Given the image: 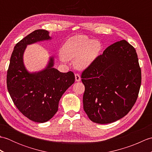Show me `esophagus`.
Returning a JSON list of instances; mask_svg holds the SVG:
<instances>
[{"instance_id":"esophagus-1","label":"esophagus","mask_w":152,"mask_h":152,"mask_svg":"<svg viewBox=\"0 0 152 152\" xmlns=\"http://www.w3.org/2000/svg\"><path fill=\"white\" fill-rule=\"evenodd\" d=\"M75 80L76 82H80V80H81V78H80V76L78 74H75Z\"/></svg>"}]
</instances>
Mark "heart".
Returning <instances> with one entry per match:
<instances>
[{
    "mask_svg": "<svg viewBox=\"0 0 152 152\" xmlns=\"http://www.w3.org/2000/svg\"><path fill=\"white\" fill-rule=\"evenodd\" d=\"M101 50V44L83 35H77L69 38L62 48L60 59L74 61V65L79 69H84L91 64Z\"/></svg>",
    "mask_w": 152,
    "mask_h": 152,
    "instance_id": "1",
    "label": "heart"
}]
</instances>
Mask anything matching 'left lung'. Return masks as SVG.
<instances>
[{
    "mask_svg": "<svg viewBox=\"0 0 152 152\" xmlns=\"http://www.w3.org/2000/svg\"><path fill=\"white\" fill-rule=\"evenodd\" d=\"M83 110L93 122L106 124L124 117L138 97L141 70L133 46L125 40L108 46L83 71Z\"/></svg>",
    "mask_w": 152,
    "mask_h": 152,
    "instance_id": "8db88e82",
    "label": "left lung"
}]
</instances>
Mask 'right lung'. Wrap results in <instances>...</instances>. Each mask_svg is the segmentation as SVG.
I'll return each mask as SVG.
<instances>
[{
  "mask_svg": "<svg viewBox=\"0 0 152 152\" xmlns=\"http://www.w3.org/2000/svg\"><path fill=\"white\" fill-rule=\"evenodd\" d=\"M51 39L49 32L38 29L23 38L14 47L7 72L8 91L16 107L25 117L37 123H44L56 114L60 99L72 86V72H59L53 68L54 57L38 72H29L23 63L27 45Z\"/></svg>",
  "mask_w": 152,
  "mask_h": 152,
  "instance_id": "1",
  "label": "right lung"
}]
</instances>
